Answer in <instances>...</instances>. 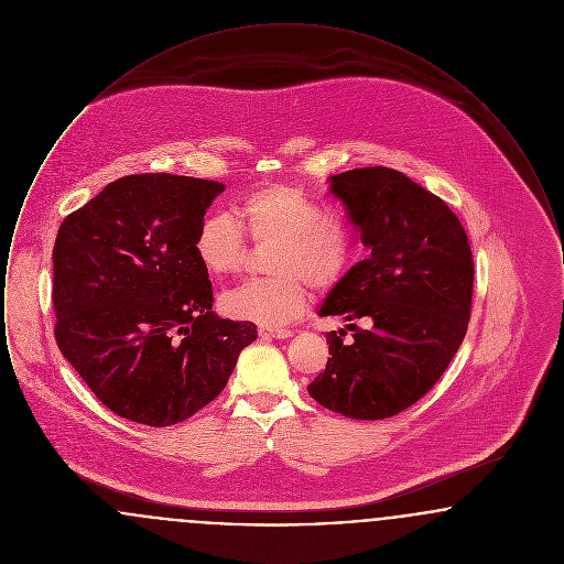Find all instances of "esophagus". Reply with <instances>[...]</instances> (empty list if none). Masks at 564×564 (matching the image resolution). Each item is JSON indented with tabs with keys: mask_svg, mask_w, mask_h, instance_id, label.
<instances>
[{
	"mask_svg": "<svg viewBox=\"0 0 564 564\" xmlns=\"http://www.w3.org/2000/svg\"><path fill=\"white\" fill-rule=\"evenodd\" d=\"M258 334L264 338V340H285V338H290V336H294V332L292 329H283V327H260L258 329Z\"/></svg>",
	"mask_w": 564,
	"mask_h": 564,
	"instance_id": "1",
	"label": "esophagus"
}]
</instances>
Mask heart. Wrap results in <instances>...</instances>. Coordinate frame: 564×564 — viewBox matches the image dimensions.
<instances>
[{
  "label": "heart",
  "mask_w": 564,
  "mask_h": 564,
  "mask_svg": "<svg viewBox=\"0 0 564 564\" xmlns=\"http://www.w3.org/2000/svg\"><path fill=\"white\" fill-rule=\"evenodd\" d=\"M228 215H209L194 237L200 267L214 276L239 272L245 262L242 232L256 242H274L267 281H249L221 295V311L239 322L276 327L294 322L308 304L311 283L334 285L349 267L352 235L338 217L323 209L302 189L272 184L256 189Z\"/></svg>",
  "instance_id": "heart-1"
}]
</instances>
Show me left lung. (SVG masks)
<instances>
[{"label":"left lung","mask_w":564,"mask_h":564,"mask_svg":"<svg viewBox=\"0 0 564 564\" xmlns=\"http://www.w3.org/2000/svg\"><path fill=\"white\" fill-rule=\"evenodd\" d=\"M368 258L325 295L327 366L308 384L323 408L357 421L400 414L444 375L460 347L474 292V258L451 207L395 169L329 177ZM360 325L357 326L356 323Z\"/></svg>","instance_id":"obj_1"}]
</instances>
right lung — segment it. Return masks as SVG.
<instances>
[{
  "label": "right lung",
  "mask_w": 564,
  "mask_h": 564,
  "mask_svg": "<svg viewBox=\"0 0 564 564\" xmlns=\"http://www.w3.org/2000/svg\"><path fill=\"white\" fill-rule=\"evenodd\" d=\"M219 182L143 173L67 215L53 249L54 336L88 389L122 419L169 427L214 402L251 322L217 317L194 237Z\"/></svg>",
  "instance_id": "right-lung-1"
}]
</instances>
